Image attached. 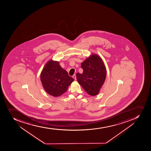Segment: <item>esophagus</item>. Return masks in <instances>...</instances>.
Masks as SVG:
<instances>
[{
  "label": "esophagus",
  "instance_id": "34e87169",
  "mask_svg": "<svg viewBox=\"0 0 151 151\" xmlns=\"http://www.w3.org/2000/svg\"><path fill=\"white\" fill-rule=\"evenodd\" d=\"M72 77L74 79V80H75V81L76 80V76L75 75H73V76H72Z\"/></svg>",
  "mask_w": 151,
  "mask_h": 151
}]
</instances>
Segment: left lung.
<instances>
[{
	"label": "left lung",
	"instance_id": "1",
	"mask_svg": "<svg viewBox=\"0 0 151 151\" xmlns=\"http://www.w3.org/2000/svg\"><path fill=\"white\" fill-rule=\"evenodd\" d=\"M81 68L83 73L76 74L78 82L89 95H97L106 76V69L101 58L92 54L81 63Z\"/></svg>",
	"mask_w": 151,
	"mask_h": 151
}]
</instances>
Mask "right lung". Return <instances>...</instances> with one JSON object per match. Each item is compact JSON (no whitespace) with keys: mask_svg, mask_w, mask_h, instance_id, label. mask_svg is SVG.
Wrapping results in <instances>:
<instances>
[{"mask_svg":"<svg viewBox=\"0 0 151 151\" xmlns=\"http://www.w3.org/2000/svg\"><path fill=\"white\" fill-rule=\"evenodd\" d=\"M40 79L45 90L50 95L59 97L67 91L74 80L57 61L47 62L42 71Z\"/></svg>","mask_w":151,"mask_h":151,"instance_id":"add662e5","label":"right lung"}]
</instances>
